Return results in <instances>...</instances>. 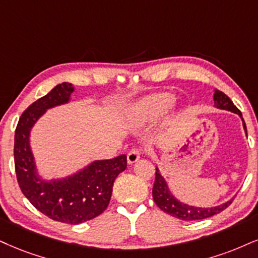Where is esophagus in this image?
Instances as JSON below:
<instances>
[{"instance_id": "obj_1", "label": "esophagus", "mask_w": 258, "mask_h": 258, "mask_svg": "<svg viewBox=\"0 0 258 258\" xmlns=\"http://www.w3.org/2000/svg\"><path fill=\"white\" fill-rule=\"evenodd\" d=\"M140 155H141V151L138 148H134L132 149V151L129 152L128 155H126V159H128V163L129 164H134L136 161L140 159Z\"/></svg>"}]
</instances>
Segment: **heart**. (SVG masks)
I'll list each match as a JSON object with an SVG mask.
<instances>
[{
	"label": "heart",
	"mask_w": 258,
	"mask_h": 258,
	"mask_svg": "<svg viewBox=\"0 0 258 258\" xmlns=\"http://www.w3.org/2000/svg\"><path fill=\"white\" fill-rule=\"evenodd\" d=\"M173 104L174 97L172 94H157L142 100L136 107V111L140 116L146 117V118H153L170 109Z\"/></svg>",
	"instance_id": "b5f03b06"
}]
</instances>
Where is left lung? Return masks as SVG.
I'll list each match as a JSON object with an SVG mask.
<instances>
[{
    "label": "left lung",
    "mask_w": 258,
    "mask_h": 258,
    "mask_svg": "<svg viewBox=\"0 0 258 258\" xmlns=\"http://www.w3.org/2000/svg\"><path fill=\"white\" fill-rule=\"evenodd\" d=\"M214 106L217 109L220 110H226L231 111V112H234L239 114L241 120H243V126L244 130H245V134L247 135L246 132V125L245 122H244L243 117H241V112L237 109V106L232 103V100L227 97L226 94L222 93L221 91L215 90L214 91ZM153 200L154 202L157 203V206L161 211H164L167 214L172 215V217L180 219V220H201V219L211 218L213 215L218 214L226 209L228 206L231 205L233 199H231L230 201L222 203L220 206L217 207H211V208H202V207H194L190 205H186V203H183L174 197L172 194H171L170 190H168L166 180L164 179V177L161 176L160 172H159V168L157 167V172H155V180L153 185Z\"/></svg>",
    "instance_id": "1"
}]
</instances>
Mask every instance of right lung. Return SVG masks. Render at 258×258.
Instances as JSON below:
<instances>
[{
  "label": "right lung",
  "mask_w": 258,
  "mask_h": 258,
  "mask_svg": "<svg viewBox=\"0 0 258 258\" xmlns=\"http://www.w3.org/2000/svg\"><path fill=\"white\" fill-rule=\"evenodd\" d=\"M73 92L72 84L62 82L22 112L15 129L14 163L19 186L33 207L52 220L78 225L107 208L114 179L126 168V155L95 160L62 179H41L31 151V129L47 109L68 103Z\"/></svg>",
  "instance_id": "obj_1"
}]
</instances>
